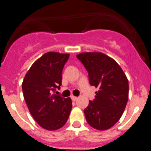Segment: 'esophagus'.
Masks as SVG:
<instances>
[{
  "instance_id": "esophagus-1",
  "label": "esophagus",
  "mask_w": 151,
  "mask_h": 151,
  "mask_svg": "<svg viewBox=\"0 0 151 151\" xmlns=\"http://www.w3.org/2000/svg\"><path fill=\"white\" fill-rule=\"evenodd\" d=\"M71 99L73 100V101H76V100L78 99V97H76V96H71Z\"/></svg>"
}]
</instances>
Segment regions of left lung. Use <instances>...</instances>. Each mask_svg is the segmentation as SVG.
Returning <instances> with one entry per match:
<instances>
[{
	"label": "left lung",
	"mask_w": 151,
	"mask_h": 151,
	"mask_svg": "<svg viewBox=\"0 0 151 151\" xmlns=\"http://www.w3.org/2000/svg\"><path fill=\"white\" fill-rule=\"evenodd\" d=\"M76 57L88 72L91 85L98 88L84 110L88 123L104 131L122 116L129 99V81L120 66L101 52H83Z\"/></svg>",
	"instance_id": "left-lung-1"
}]
</instances>
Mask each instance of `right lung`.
Returning a JSON list of instances; mask_svg holds the SVG:
<instances>
[{
	"label": "right lung",
	"instance_id": "obj_1",
	"mask_svg": "<svg viewBox=\"0 0 151 151\" xmlns=\"http://www.w3.org/2000/svg\"><path fill=\"white\" fill-rule=\"evenodd\" d=\"M69 54L47 52L36 60L22 84L24 99L36 122L48 131L60 129L67 122L72 110L70 97L53 94L60 88L62 71Z\"/></svg>",
	"mask_w": 151,
	"mask_h": 151
}]
</instances>
